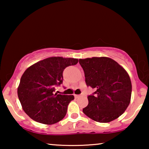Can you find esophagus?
I'll return each mask as SVG.
<instances>
[{
    "label": "esophagus",
    "mask_w": 149,
    "mask_h": 149,
    "mask_svg": "<svg viewBox=\"0 0 149 149\" xmlns=\"http://www.w3.org/2000/svg\"><path fill=\"white\" fill-rule=\"evenodd\" d=\"M82 95H83V94H82V93H81V94H79V95H75V97H79L82 96Z\"/></svg>",
    "instance_id": "esophagus-1"
}]
</instances>
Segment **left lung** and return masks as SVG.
Returning a JSON list of instances; mask_svg holds the SVG:
<instances>
[{
	"mask_svg": "<svg viewBox=\"0 0 149 149\" xmlns=\"http://www.w3.org/2000/svg\"><path fill=\"white\" fill-rule=\"evenodd\" d=\"M87 87L95 89L87 96L83 113L100 123H109L121 116L130 104L132 83L129 74L117 62L107 57L79 59Z\"/></svg>",
	"mask_w": 149,
	"mask_h": 149,
	"instance_id": "left-lung-1",
	"label": "left lung"
}]
</instances>
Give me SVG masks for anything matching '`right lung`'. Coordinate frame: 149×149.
Masks as SVG:
<instances>
[{
  "label": "right lung",
  "mask_w": 149,
  "mask_h": 149,
  "mask_svg": "<svg viewBox=\"0 0 149 149\" xmlns=\"http://www.w3.org/2000/svg\"><path fill=\"white\" fill-rule=\"evenodd\" d=\"M78 60L52 57L26 69L20 79L17 95L24 112L34 121L52 125L65 117L72 95L55 93L63 82V71Z\"/></svg>",
  "instance_id": "1"
}]
</instances>
